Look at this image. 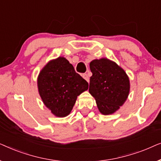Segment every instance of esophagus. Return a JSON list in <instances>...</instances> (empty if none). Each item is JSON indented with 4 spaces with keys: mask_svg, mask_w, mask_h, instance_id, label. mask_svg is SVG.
I'll return each mask as SVG.
<instances>
[{
    "mask_svg": "<svg viewBox=\"0 0 161 161\" xmlns=\"http://www.w3.org/2000/svg\"><path fill=\"white\" fill-rule=\"evenodd\" d=\"M82 76H83V78H84L85 80H86L88 83L89 82V76L87 75V74H83V75H82Z\"/></svg>",
    "mask_w": 161,
    "mask_h": 161,
    "instance_id": "34e87169",
    "label": "esophagus"
}]
</instances>
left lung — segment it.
<instances>
[{
	"mask_svg": "<svg viewBox=\"0 0 161 161\" xmlns=\"http://www.w3.org/2000/svg\"><path fill=\"white\" fill-rule=\"evenodd\" d=\"M89 93L95 99L101 113L108 115L122 106L128 96L130 81L126 72L107 58L90 63Z\"/></svg>",
	"mask_w": 161,
	"mask_h": 161,
	"instance_id": "1",
	"label": "left lung"
}]
</instances>
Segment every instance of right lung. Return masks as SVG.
<instances>
[{
    "mask_svg": "<svg viewBox=\"0 0 161 161\" xmlns=\"http://www.w3.org/2000/svg\"><path fill=\"white\" fill-rule=\"evenodd\" d=\"M42 100L55 116L64 117L71 112L77 97L89 88V83L64 57L50 61L38 78Z\"/></svg>",
    "mask_w": 161,
    "mask_h": 161,
    "instance_id": "add662e5",
    "label": "right lung"
}]
</instances>
